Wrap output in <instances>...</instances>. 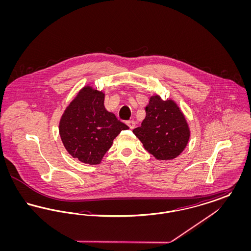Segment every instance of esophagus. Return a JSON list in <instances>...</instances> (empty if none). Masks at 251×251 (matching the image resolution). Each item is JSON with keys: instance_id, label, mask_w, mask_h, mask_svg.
Listing matches in <instances>:
<instances>
[{"instance_id": "1", "label": "esophagus", "mask_w": 251, "mask_h": 251, "mask_svg": "<svg viewBox=\"0 0 251 251\" xmlns=\"http://www.w3.org/2000/svg\"><path fill=\"white\" fill-rule=\"evenodd\" d=\"M127 125L130 127V129H133L135 126V121L133 120H128L127 121Z\"/></svg>"}]
</instances>
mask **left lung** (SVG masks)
I'll return each instance as SVG.
<instances>
[{
    "label": "left lung",
    "mask_w": 251,
    "mask_h": 251,
    "mask_svg": "<svg viewBox=\"0 0 251 251\" xmlns=\"http://www.w3.org/2000/svg\"><path fill=\"white\" fill-rule=\"evenodd\" d=\"M132 132L157 160H172L185 149L190 130L182 112L172 100L151 96L146 106V118Z\"/></svg>",
    "instance_id": "left-lung-1"
}]
</instances>
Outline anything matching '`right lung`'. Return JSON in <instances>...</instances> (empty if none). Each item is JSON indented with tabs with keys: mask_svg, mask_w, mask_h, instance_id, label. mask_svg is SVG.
I'll return each instance as SVG.
<instances>
[{
	"mask_svg": "<svg viewBox=\"0 0 251 251\" xmlns=\"http://www.w3.org/2000/svg\"><path fill=\"white\" fill-rule=\"evenodd\" d=\"M129 127L104 107V93L83 87L65 110L59 133L65 149L84 164L98 165L120 131Z\"/></svg>",
	"mask_w": 251,
	"mask_h": 251,
	"instance_id": "right-lung-1",
	"label": "right lung"
}]
</instances>
